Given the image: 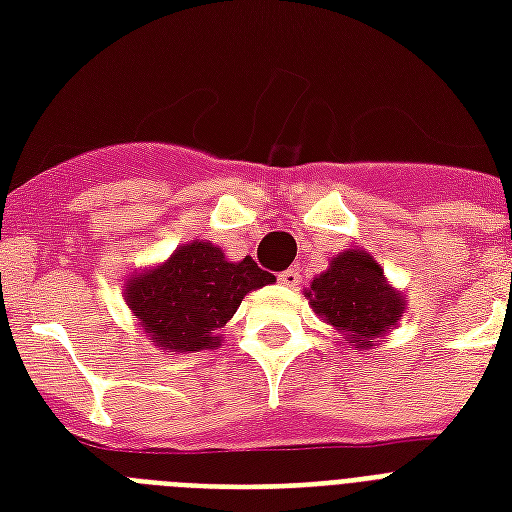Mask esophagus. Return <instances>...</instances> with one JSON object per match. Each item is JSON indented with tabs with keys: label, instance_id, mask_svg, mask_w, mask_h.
I'll use <instances>...</instances> for the list:
<instances>
[{
	"label": "esophagus",
	"instance_id": "34e87169",
	"mask_svg": "<svg viewBox=\"0 0 512 512\" xmlns=\"http://www.w3.org/2000/svg\"><path fill=\"white\" fill-rule=\"evenodd\" d=\"M279 284H284V287H297V284H300V273H297L295 268H289V271H281L279 273Z\"/></svg>",
	"mask_w": 512,
	"mask_h": 512
}]
</instances>
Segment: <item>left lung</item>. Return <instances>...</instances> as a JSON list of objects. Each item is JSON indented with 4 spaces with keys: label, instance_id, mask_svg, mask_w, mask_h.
I'll list each match as a JSON object with an SVG mask.
<instances>
[{
    "label": "left lung",
    "instance_id": "8db88e82",
    "mask_svg": "<svg viewBox=\"0 0 512 512\" xmlns=\"http://www.w3.org/2000/svg\"><path fill=\"white\" fill-rule=\"evenodd\" d=\"M321 321L335 327L353 350L380 345L406 311V297L385 279L382 265L364 249H345L305 289Z\"/></svg>",
    "mask_w": 512,
    "mask_h": 512
}]
</instances>
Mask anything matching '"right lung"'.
I'll list each match as a JSON object with an SVG mask.
<instances>
[{"label":"right lung","mask_w":512,"mask_h":512,"mask_svg":"<svg viewBox=\"0 0 512 512\" xmlns=\"http://www.w3.org/2000/svg\"><path fill=\"white\" fill-rule=\"evenodd\" d=\"M276 276L252 257L233 263L204 239L188 241L164 263L132 273L124 284L130 305L151 345L167 353H196L220 345V329L233 319L244 295L273 284Z\"/></svg>","instance_id":"obj_1"}]
</instances>
